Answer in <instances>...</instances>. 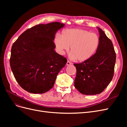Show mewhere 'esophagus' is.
<instances>
[{"label":"esophagus","mask_w":127,"mask_h":127,"mask_svg":"<svg viewBox=\"0 0 127 127\" xmlns=\"http://www.w3.org/2000/svg\"><path fill=\"white\" fill-rule=\"evenodd\" d=\"M70 64H71V63H70L69 61H68L67 62V64H66V65H67V66H69V65H70Z\"/></svg>","instance_id":"esophagus-1"}]
</instances>
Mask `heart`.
Returning <instances> with one entry per match:
<instances>
[{"label": "heart", "instance_id": "1", "mask_svg": "<svg viewBox=\"0 0 127 127\" xmlns=\"http://www.w3.org/2000/svg\"><path fill=\"white\" fill-rule=\"evenodd\" d=\"M56 50L63 55L70 47V57L78 62H84L93 57L99 45V38L96 34L80 29L63 31L61 36L54 40Z\"/></svg>", "mask_w": 127, "mask_h": 127}]
</instances>
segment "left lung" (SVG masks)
I'll use <instances>...</instances> for the list:
<instances>
[{
    "label": "left lung",
    "instance_id": "1",
    "mask_svg": "<svg viewBox=\"0 0 127 127\" xmlns=\"http://www.w3.org/2000/svg\"><path fill=\"white\" fill-rule=\"evenodd\" d=\"M97 28L99 34L97 51L88 60L74 64L77 71L75 87L84 95L102 93L109 85L114 75L116 54L113 43L102 30Z\"/></svg>",
    "mask_w": 127,
    "mask_h": 127
}]
</instances>
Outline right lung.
<instances>
[{"mask_svg": "<svg viewBox=\"0 0 127 127\" xmlns=\"http://www.w3.org/2000/svg\"><path fill=\"white\" fill-rule=\"evenodd\" d=\"M60 22L39 24L23 33L13 43L10 65L19 85L29 93L42 94L54 85L66 58L57 53L53 40L64 26Z\"/></svg>", "mask_w": 127, "mask_h": 127, "instance_id": "1", "label": "right lung"}]
</instances>
